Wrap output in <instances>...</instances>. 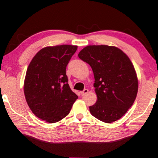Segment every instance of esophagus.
I'll use <instances>...</instances> for the list:
<instances>
[{
	"label": "esophagus",
	"mask_w": 158,
	"mask_h": 158,
	"mask_svg": "<svg viewBox=\"0 0 158 158\" xmlns=\"http://www.w3.org/2000/svg\"><path fill=\"white\" fill-rule=\"evenodd\" d=\"M88 92H89V90H88V89H84L83 91L81 92V94L82 96H84V95H85V94H86Z\"/></svg>",
	"instance_id": "esophagus-1"
}]
</instances>
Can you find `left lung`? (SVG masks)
Masks as SVG:
<instances>
[{"label":"left lung","instance_id":"8db88e82","mask_svg":"<svg viewBox=\"0 0 158 158\" xmlns=\"http://www.w3.org/2000/svg\"><path fill=\"white\" fill-rule=\"evenodd\" d=\"M79 58L91 66L97 101L91 114L102 122L121 118L134 104L138 92L136 70L128 56L115 46L93 45L83 48Z\"/></svg>","mask_w":158,"mask_h":158}]
</instances>
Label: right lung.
I'll use <instances>...</instances> for the list:
<instances>
[{
  "mask_svg": "<svg viewBox=\"0 0 158 158\" xmlns=\"http://www.w3.org/2000/svg\"><path fill=\"white\" fill-rule=\"evenodd\" d=\"M77 46L60 45L40 49L30 61L24 82V93L35 115L56 123L69 113L78 97L69 88L66 67Z\"/></svg>",
  "mask_w": 158,
  "mask_h": 158,
  "instance_id": "obj_1",
  "label": "right lung"
}]
</instances>
